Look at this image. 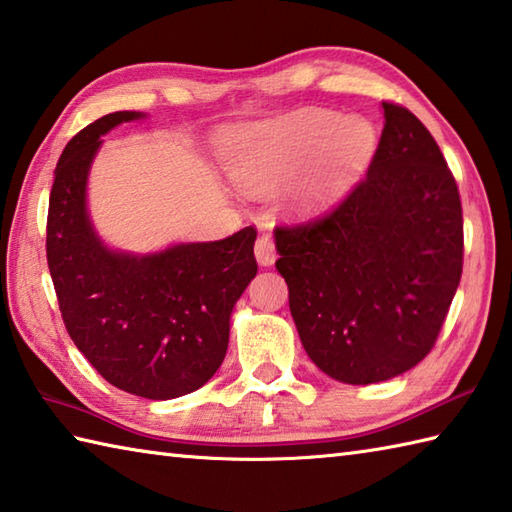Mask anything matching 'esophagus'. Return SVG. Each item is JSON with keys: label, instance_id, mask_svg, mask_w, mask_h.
<instances>
[{"label": "esophagus", "instance_id": "1", "mask_svg": "<svg viewBox=\"0 0 512 512\" xmlns=\"http://www.w3.org/2000/svg\"><path fill=\"white\" fill-rule=\"evenodd\" d=\"M255 257H257V262L262 264V266H270V264L275 262L277 250H275L273 237H270V235H259V237H257V242H255Z\"/></svg>", "mask_w": 512, "mask_h": 512}]
</instances>
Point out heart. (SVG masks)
<instances>
[{
  "label": "heart",
  "instance_id": "b5f03b06",
  "mask_svg": "<svg viewBox=\"0 0 512 512\" xmlns=\"http://www.w3.org/2000/svg\"><path fill=\"white\" fill-rule=\"evenodd\" d=\"M375 142V128L362 117L304 108L250 130L235 153L233 173L248 190H270L317 157L306 204L319 206L342 195L362 173Z\"/></svg>",
  "mask_w": 512,
  "mask_h": 512
}]
</instances>
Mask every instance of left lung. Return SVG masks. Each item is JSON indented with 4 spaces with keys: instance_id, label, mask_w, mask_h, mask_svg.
<instances>
[{
    "instance_id": "obj_1",
    "label": "left lung",
    "mask_w": 512,
    "mask_h": 512,
    "mask_svg": "<svg viewBox=\"0 0 512 512\" xmlns=\"http://www.w3.org/2000/svg\"><path fill=\"white\" fill-rule=\"evenodd\" d=\"M386 124L362 182L326 210L275 228V262L308 357L337 382L375 384L433 350L462 279L457 182L408 108Z\"/></svg>"
}]
</instances>
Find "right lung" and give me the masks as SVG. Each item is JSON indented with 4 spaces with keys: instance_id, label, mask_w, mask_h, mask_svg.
I'll return each instance as SVG.
<instances>
[{
    "instance_id": "add662e5",
    "label": "right lung",
    "mask_w": 512,
    "mask_h": 512,
    "mask_svg": "<svg viewBox=\"0 0 512 512\" xmlns=\"http://www.w3.org/2000/svg\"><path fill=\"white\" fill-rule=\"evenodd\" d=\"M142 113L99 117L66 144L48 199L46 257L75 346L108 384L146 399L202 388L222 366L230 310L257 275V230L157 255L113 253L86 213V177L102 135Z\"/></svg>"
}]
</instances>
